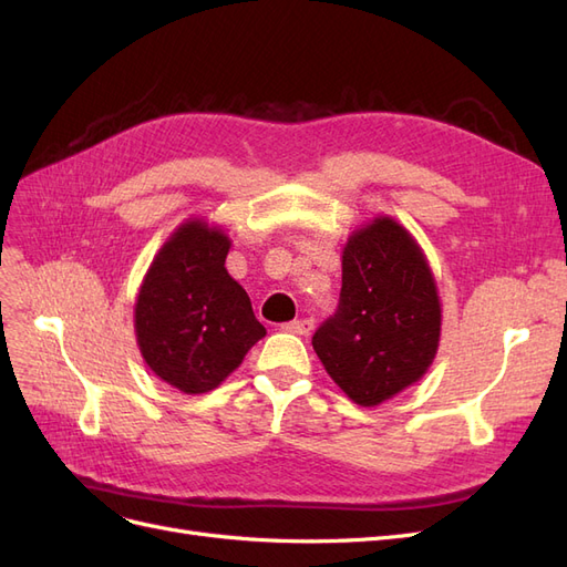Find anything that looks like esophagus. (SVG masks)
Masks as SVG:
<instances>
[{
	"mask_svg": "<svg viewBox=\"0 0 567 567\" xmlns=\"http://www.w3.org/2000/svg\"><path fill=\"white\" fill-rule=\"evenodd\" d=\"M284 329L288 333H296V336H310L315 331V319H300V321H288L284 323Z\"/></svg>",
	"mask_w": 567,
	"mask_h": 567,
	"instance_id": "obj_1",
	"label": "esophagus"
}]
</instances>
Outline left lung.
<instances>
[{"label": "left lung", "mask_w": 567, "mask_h": 567, "mask_svg": "<svg viewBox=\"0 0 567 567\" xmlns=\"http://www.w3.org/2000/svg\"><path fill=\"white\" fill-rule=\"evenodd\" d=\"M442 305L419 241L390 215L357 227L342 246L338 315L312 346L331 381L359 406H379L431 369Z\"/></svg>", "instance_id": "8db88e82"}]
</instances>
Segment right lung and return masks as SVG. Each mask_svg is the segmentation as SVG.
<instances>
[{"label": "right lung", "instance_id": "1", "mask_svg": "<svg viewBox=\"0 0 567 567\" xmlns=\"http://www.w3.org/2000/svg\"><path fill=\"white\" fill-rule=\"evenodd\" d=\"M229 234L188 217L153 255L134 302V336L146 367L184 394L227 381L265 326L225 267Z\"/></svg>", "mask_w": 567, "mask_h": 567}]
</instances>
